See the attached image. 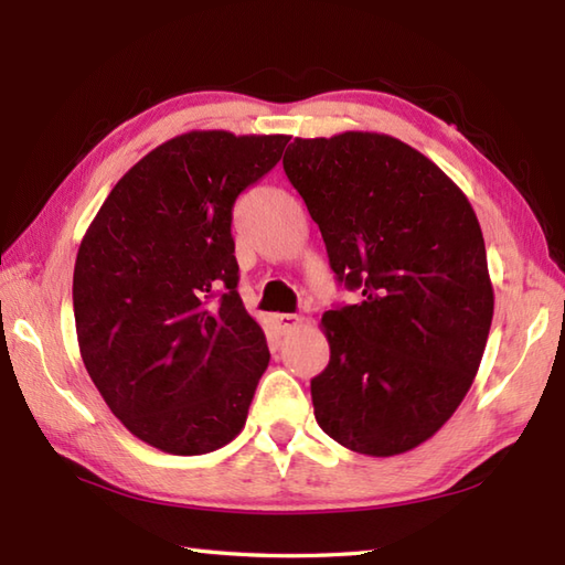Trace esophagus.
<instances>
[{
    "label": "esophagus",
    "mask_w": 565,
    "mask_h": 565,
    "mask_svg": "<svg viewBox=\"0 0 565 565\" xmlns=\"http://www.w3.org/2000/svg\"><path fill=\"white\" fill-rule=\"evenodd\" d=\"M271 326L286 334V332H291V330H296L298 326H301V318L291 316V313H274L271 316Z\"/></svg>",
    "instance_id": "esophagus-1"
}]
</instances>
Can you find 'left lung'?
<instances>
[{
  "instance_id": "1",
  "label": "left lung",
  "mask_w": 565,
  "mask_h": 565,
  "mask_svg": "<svg viewBox=\"0 0 565 565\" xmlns=\"http://www.w3.org/2000/svg\"><path fill=\"white\" fill-rule=\"evenodd\" d=\"M284 172L362 301L320 320L330 364L310 381L328 437L366 456L435 437L478 374L493 322L476 211L407 142L369 130L296 138Z\"/></svg>"
}]
</instances>
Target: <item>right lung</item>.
<instances>
[{
	"label": "right lung",
	"instance_id": "add662e5",
	"mask_svg": "<svg viewBox=\"0 0 565 565\" xmlns=\"http://www.w3.org/2000/svg\"><path fill=\"white\" fill-rule=\"evenodd\" d=\"M289 136L189 130L118 179L75 262L82 362L140 441L177 456L225 447L269 366L237 294L233 203Z\"/></svg>",
	"mask_w": 565,
	"mask_h": 565
}]
</instances>
